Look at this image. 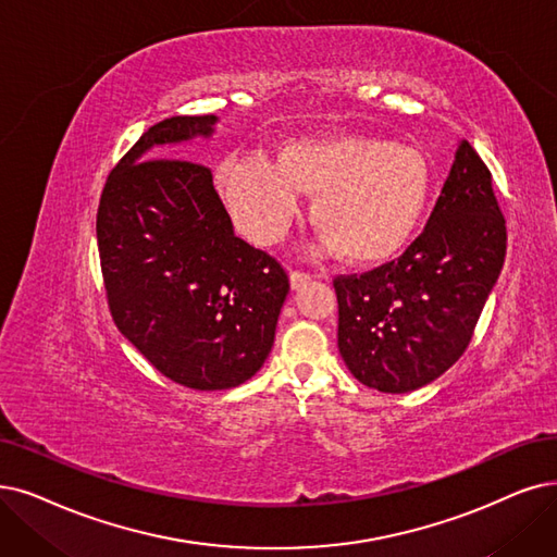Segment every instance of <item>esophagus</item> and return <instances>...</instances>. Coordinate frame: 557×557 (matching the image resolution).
<instances>
[{"label":"esophagus","instance_id":"obj_1","mask_svg":"<svg viewBox=\"0 0 557 557\" xmlns=\"http://www.w3.org/2000/svg\"><path fill=\"white\" fill-rule=\"evenodd\" d=\"M308 281H310V274L304 272V270H293L290 272V285L295 287V290H297V287H301L304 283H308Z\"/></svg>","mask_w":557,"mask_h":557}]
</instances>
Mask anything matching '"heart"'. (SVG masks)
<instances>
[{"label": "heart", "instance_id": "1", "mask_svg": "<svg viewBox=\"0 0 557 557\" xmlns=\"http://www.w3.org/2000/svg\"><path fill=\"white\" fill-rule=\"evenodd\" d=\"M219 191L237 226L260 244L283 237L313 196L310 216L326 249L374 264L395 258L416 233L430 198V166L416 148L380 137H329L285 146L276 169L235 162L221 169Z\"/></svg>", "mask_w": 557, "mask_h": 557}]
</instances>
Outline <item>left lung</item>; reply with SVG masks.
Wrapping results in <instances>:
<instances>
[{
  "instance_id": "1",
  "label": "left lung",
  "mask_w": 557,
  "mask_h": 557,
  "mask_svg": "<svg viewBox=\"0 0 557 557\" xmlns=\"http://www.w3.org/2000/svg\"><path fill=\"white\" fill-rule=\"evenodd\" d=\"M507 228L492 171L461 141L450 175L407 251L363 274L333 278L338 349L361 384L409 393L469 347L503 270Z\"/></svg>"
}]
</instances>
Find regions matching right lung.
Segmentation results:
<instances>
[{"mask_svg": "<svg viewBox=\"0 0 557 557\" xmlns=\"http://www.w3.org/2000/svg\"><path fill=\"white\" fill-rule=\"evenodd\" d=\"M216 116L148 127L111 169L96 233L109 313L171 382L226 391L262 368L290 281L276 258L235 237L212 171L169 154L210 137Z\"/></svg>", "mask_w": 557, "mask_h": 557, "instance_id": "1", "label": "right lung"}]
</instances>
